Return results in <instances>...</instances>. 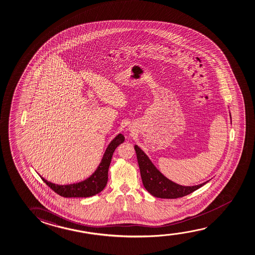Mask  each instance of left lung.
Returning a JSON list of instances; mask_svg holds the SVG:
<instances>
[{"instance_id": "8db88e82", "label": "left lung", "mask_w": 255, "mask_h": 255, "mask_svg": "<svg viewBox=\"0 0 255 255\" xmlns=\"http://www.w3.org/2000/svg\"><path fill=\"white\" fill-rule=\"evenodd\" d=\"M134 149L137 154V163L140 169L141 178L144 188L155 197L164 199H175L182 197L194 192L209 181L196 186H181L177 184L164 176L137 144L134 146Z\"/></svg>"}]
</instances>
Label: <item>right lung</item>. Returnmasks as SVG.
<instances>
[{
  "instance_id": "1",
  "label": "right lung",
  "mask_w": 255,
  "mask_h": 255,
  "mask_svg": "<svg viewBox=\"0 0 255 255\" xmlns=\"http://www.w3.org/2000/svg\"><path fill=\"white\" fill-rule=\"evenodd\" d=\"M125 141V137L119 133L117 137L108 145L106 151L104 152L103 159L101 160L98 167L96 171L84 181L77 183L67 185H58L46 181L44 178L40 176L41 179L46 183L47 186L52 188L54 192L63 197H89L103 191L108 181V171L111 165L112 155L116 148L122 144Z\"/></svg>"
}]
</instances>
